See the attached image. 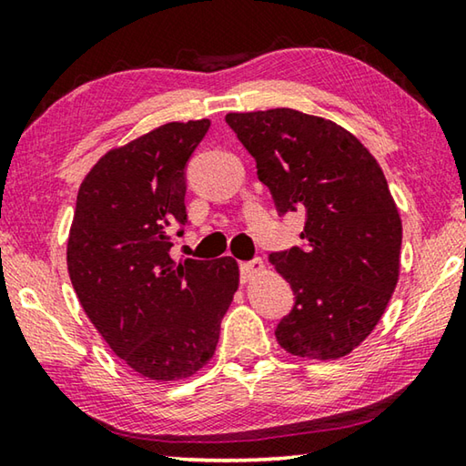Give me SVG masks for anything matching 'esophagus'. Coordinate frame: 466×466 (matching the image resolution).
Instances as JSON below:
<instances>
[{"label":"esophagus","instance_id":"obj_1","mask_svg":"<svg viewBox=\"0 0 466 466\" xmlns=\"http://www.w3.org/2000/svg\"><path fill=\"white\" fill-rule=\"evenodd\" d=\"M265 271V263L261 258H255V261L250 263H240V278L242 281H250L252 278H257V275H261Z\"/></svg>","mask_w":466,"mask_h":466}]
</instances>
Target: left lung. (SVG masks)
Listing matches in <instances>:
<instances>
[{
  "instance_id": "obj_1",
  "label": "left lung",
  "mask_w": 466,
  "mask_h": 466,
  "mask_svg": "<svg viewBox=\"0 0 466 466\" xmlns=\"http://www.w3.org/2000/svg\"><path fill=\"white\" fill-rule=\"evenodd\" d=\"M226 121L279 214H306L304 247L269 257L296 296L278 343L298 358L347 356L382 319L400 271L403 224L380 164L351 131L294 108Z\"/></svg>"
}]
</instances>
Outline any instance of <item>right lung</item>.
Instances as JSON below:
<instances>
[{"label":"right lung","instance_id":"add662e5","mask_svg":"<svg viewBox=\"0 0 466 466\" xmlns=\"http://www.w3.org/2000/svg\"><path fill=\"white\" fill-rule=\"evenodd\" d=\"M208 129L209 119L172 121L108 149L82 180L69 228L67 271L84 312L156 382L209 364L240 281L232 257H170V226L187 222V160Z\"/></svg>","mask_w":466,"mask_h":466}]
</instances>
